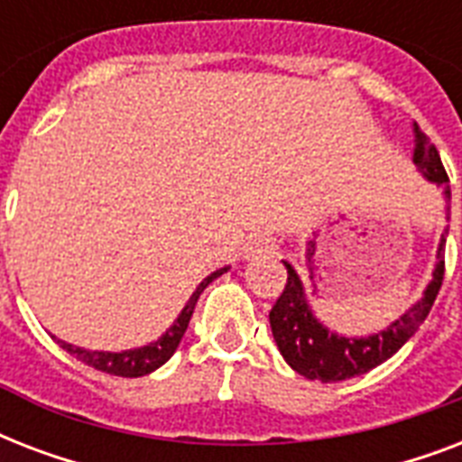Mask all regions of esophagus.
Returning <instances> with one entry per match:
<instances>
[{"label": "esophagus", "instance_id": "obj_1", "mask_svg": "<svg viewBox=\"0 0 462 462\" xmlns=\"http://www.w3.org/2000/svg\"><path fill=\"white\" fill-rule=\"evenodd\" d=\"M271 254H275V242L266 235L254 237L246 246V259H259V256H271Z\"/></svg>", "mask_w": 462, "mask_h": 462}]
</instances>
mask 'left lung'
I'll use <instances>...</instances> for the list:
<instances>
[{"mask_svg": "<svg viewBox=\"0 0 462 462\" xmlns=\"http://www.w3.org/2000/svg\"><path fill=\"white\" fill-rule=\"evenodd\" d=\"M412 162L417 170L430 181H437L446 187L448 174L444 170V162L439 158V151L430 143L424 132L415 122V155ZM451 196L448 187L444 191ZM444 252H446V235H441L437 252V268L431 275V282L424 290V297L415 307H410L405 314L388 326L386 330H379L374 336L365 337H345L328 330L314 316L311 307L304 295L302 281L288 261H282L288 268V282L278 302L271 309V330H273L275 345L297 374H302L304 379L321 381V383H333V381H345L359 374H366L388 357H393L410 337L415 336L430 314L431 304L437 300L441 282H444Z\"/></svg>", "mask_w": 462, "mask_h": 462, "instance_id": "8db88e82", "label": "left lung"}]
</instances>
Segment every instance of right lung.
Listing matches in <instances>:
<instances>
[{
  "instance_id": "add662e5",
  "label": "right lung",
  "mask_w": 462,
  "mask_h": 462,
  "mask_svg": "<svg viewBox=\"0 0 462 462\" xmlns=\"http://www.w3.org/2000/svg\"><path fill=\"white\" fill-rule=\"evenodd\" d=\"M227 273V266L217 268L208 278H203L201 285L194 290V295L189 297L187 307L181 309V314L177 316V321L170 326V328L162 333V336L151 345H143V347H136V350H122V352H100V350H86V347H76V345H69L64 340H57V343L74 355L76 359H81L83 365L93 366L97 372L115 374V376H126V379H136V376H146V374L155 372L158 366H162L167 359L172 357L177 345H180L181 336L189 326V319L194 314V307L199 302V297L210 282L216 281L217 275Z\"/></svg>"
}]
</instances>
